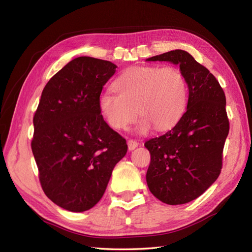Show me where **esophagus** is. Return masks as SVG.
I'll use <instances>...</instances> for the list:
<instances>
[{"label":"esophagus","instance_id":"34e87169","mask_svg":"<svg viewBox=\"0 0 252 252\" xmlns=\"http://www.w3.org/2000/svg\"><path fill=\"white\" fill-rule=\"evenodd\" d=\"M138 146V143L134 140H129L127 141V147H129V151H133Z\"/></svg>","mask_w":252,"mask_h":252}]
</instances>
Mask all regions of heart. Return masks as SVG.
<instances>
[{
  "label": "heart",
  "mask_w": 252,
  "mask_h": 252,
  "mask_svg": "<svg viewBox=\"0 0 252 252\" xmlns=\"http://www.w3.org/2000/svg\"><path fill=\"white\" fill-rule=\"evenodd\" d=\"M118 95L99 96L100 114L114 130H126L138 115L140 133L154 126L170 129L184 114L187 104V82L179 68L172 66H136L127 69L114 83Z\"/></svg>",
  "instance_id": "1"
}]
</instances>
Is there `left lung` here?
Segmentation results:
<instances>
[{"instance_id": "obj_1", "label": "left lung", "mask_w": 252, "mask_h": 252, "mask_svg": "<svg viewBox=\"0 0 252 252\" xmlns=\"http://www.w3.org/2000/svg\"><path fill=\"white\" fill-rule=\"evenodd\" d=\"M146 61L179 65L189 87L187 108L179 122L145 143L151 153L149 190L168 205H183L203 194L221 173L229 131L225 94L216 77L185 51H170Z\"/></svg>"}]
</instances>
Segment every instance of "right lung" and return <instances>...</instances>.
<instances>
[{"label": "right lung", "mask_w": 252, "mask_h": 252, "mask_svg": "<svg viewBox=\"0 0 252 252\" xmlns=\"http://www.w3.org/2000/svg\"><path fill=\"white\" fill-rule=\"evenodd\" d=\"M117 66L74 58L47 82L33 117L32 153L42 189L72 212L93 208L103 197L126 141L107 125L98 99Z\"/></svg>", "instance_id": "right-lung-1"}]
</instances>
